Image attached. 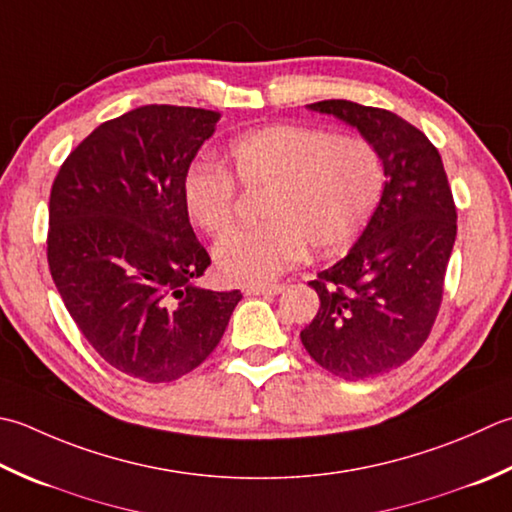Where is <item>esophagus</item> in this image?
<instances>
[{
  "instance_id": "34e87169",
  "label": "esophagus",
  "mask_w": 512,
  "mask_h": 512,
  "mask_svg": "<svg viewBox=\"0 0 512 512\" xmlns=\"http://www.w3.org/2000/svg\"><path fill=\"white\" fill-rule=\"evenodd\" d=\"M284 290L282 284H275V286H246L244 293L250 297H270V295H279Z\"/></svg>"
}]
</instances>
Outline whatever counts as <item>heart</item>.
<instances>
[{
	"mask_svg": "<svg viewBox=\"0 0 512 512\" xmlns=\"http://www.w3.org/2000/svg\"><path fill=\"white\" fill-rule=\"evenodd\" d=\"M237 182L268 190L266 222L219 239V275L244 286H266L302 262L337 257L353 246L382 202L386 170L373 142L359 135L299 124H273L235 139L228 148ZM182 197L193 222L208 235L233 226L237 186L222 164L186 170Z\"/></svg>",
	"mask_w": 512,
	"mask_h": 512,
	"instance_id": "b5f03b06",
	"label": "heart"
}]
</instances>
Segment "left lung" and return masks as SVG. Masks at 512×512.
<instances>
[{
	"label": "left lung",
	"instance_id": "1",
	"mask_svg": "<svg viewBox=\"0 0 512 512\" xmlns=\"http://www.w3.org/2000/svg\"><path fill=\"white\" fill-rule=\"evenodd\" d=\"M306 108L337 117L373 142L386 184L348 255L308 284L319 310L299 337L328 373L377 377L408 362L435 324L457 235L453 193L437 148L406 119L346 99Z\"/></svg>",
	"mask_w": 512,
	"mask_h": 512
}]
</instances>
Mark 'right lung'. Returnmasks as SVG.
Wrapping results in <instances>:
<instances>
[{
	"label": "right lung",
	"instance_id": "obj_1",
	"mask_svg": "<svg viewBox=\"0 0 512 512\" xmlns=\"http://www.w3.org/2000/svg\"><path fill=\"white\" fill-rule=\"evenodd\" d=\"M219 117L139 106L97 126L50 190L48 266L70 317L110 366L148 384L202 364L242 299L197 284L210 257L182 197Z\"/></svg>",
	"mask_w": 512,
	"mask_h": 512
}]
</instances>
